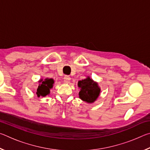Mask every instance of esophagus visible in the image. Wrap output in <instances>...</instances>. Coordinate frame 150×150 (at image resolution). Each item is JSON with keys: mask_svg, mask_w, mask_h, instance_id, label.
Segmentation results:
<instances>
[{"mask_svg": "<svg viewBox=\"0 0 150 150\" xmlns=\"http://www.w3.org/2000/svg\"><path fill=\"white\" fill-rule=\"evenodd\" d=\"M63 79H64V82L65 83H69L70 82L71 78L68 75H65V77H64V78H63Z\"/></svg>", "mask_w": 150, "mask_h": 150, "instance_id": "1", "label": "esophagus"}]
</instances>
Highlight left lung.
Listing matches in <instances>:
<instances>
[{
	"mask_svg": "<svg viewBox=\"0 0 150 150\" xmlns=\"http://www.w3.org/2000/svg\"><path fill=\"white\" fill-rule=\"evenodd\" d=\"M78 87L81 88L79 93V97L85 102L92 103L99 96L100 89L98 84L89 77L79 81Z\"/></svg>",
	"mask_w": 150,
	"mask_h": 150,
	"instance_id": "1",
	"label": "left lung"
}]
</instances>
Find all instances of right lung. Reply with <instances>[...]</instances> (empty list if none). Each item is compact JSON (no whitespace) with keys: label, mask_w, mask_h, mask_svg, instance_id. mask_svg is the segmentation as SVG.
Returning <instances> with one entry per match:
<instances>
[{"label":"right lung","mask_w":150,"mask_h":150,"mask_svg":"<svg viewBox=\"0 0 150 150\" xmlns=\"http://www.w3.org/2000/svg\"><path fill=\"white\" fill-rule=\"evenodd\" d=\"M40 84L37 88V96L40 97V96H45L50 94V89L53 87L54 81L53 79H45L44 81L40 80Z\"/></svg>","instance_id":"obj_1"}]
</instances>
